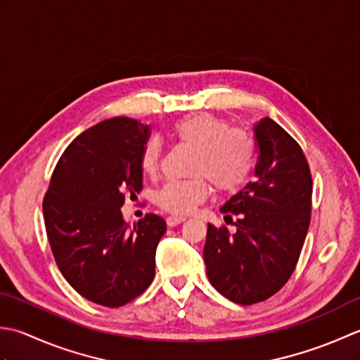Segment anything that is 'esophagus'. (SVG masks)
Wrapping results in <instances>:
<instances>
[{
	"label": "esophagus",
	"instance_id": "esophagus-1",
	"mask_svg": "<svg viewBox=\"0 0 360 360\" xmlns=\"http://www.w3.org/2000/svg\"><path fill=\"white\" fill-rule=\"evenodd\" d=\"M181 222H185V217H183V216H169L166 219L167 226H177Z\"/></svg>",
	"mask_w": 360,
	"mask_h": 360
}]
</instances>
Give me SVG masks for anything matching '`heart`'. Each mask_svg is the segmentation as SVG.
<instances>
[{
    "instance_id": "heart-1",
    "label": "heart",
    "mask_w": 360,
    "mask_h": 360,
    "mask_svg": "<svg viewBox=\"0 0 360 360\" xmlns=\"http://www.w3.org/2000/svg\"><path fill=\"white\" fill-rule=\"evenodd\" d=\"M174 131L183 144L195 149L188 180L166 181L155 193V203L172 214H188L207 199L211 185L222 193H233L250 177L256 150L244 130L211 113H197L179 121ZM161 141L150 138L141 150L139 165L146 174H155L161 161Z\"/></svg>"
}]
</instances>
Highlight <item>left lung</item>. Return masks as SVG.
Wrapping results in <instances>:
<instances>
[{
    "instance_id": "8db88e82",
    "label": "left lung",
    "mask_w": 360,
    "mask_h": 360,
    "mask_svg": "<svg viewBox=\"0 0 360 360\" xmlns=\"http://www.w3.org/2000/svg\"><path fill=\"white\" fill-rule=\"evenodd\" d=\"M255 141L256 179L221 208L238 217L236 233L208 224L203 248L210 283L242 306L264 302L289 281L312 210V175L300 144L270 118L256 124Z\"/></svg>"
}]
</instances>
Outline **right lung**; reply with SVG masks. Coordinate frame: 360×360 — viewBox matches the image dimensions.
I'll return each instance as SVG.
<instances>
[{
	"instance_id": "right-lung-1",
	"label": "right lung",
	"mask_w": 360,
	"mask_h": 360,
	"mask_svg": "<svg viewBox=\"0 0 360 360\" xmlns=\"http://www.w3.org/2000/svg\"><path fill=\"white\" fill-rule=\"evenodd\" d=\"M150 127L127 116L105 120L80 134L51 175L43 217L57 267L90 302L120 307L149 288L166 222L146 214L122 219L126 197L143 189L141 150Z\"/></svg>"
}]
</instances>
